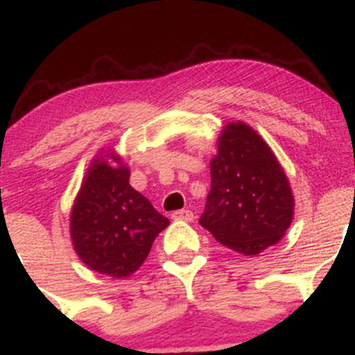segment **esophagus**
Wrapping results in <instances>:
<instances>
[{"label":"esophagus","instance_id":"esophagus-1","mask_svg":"<svg viewBox=\"0 0 355 355\" xmlns=\"http://www.w3.org/2000/svg\"><path fill=\"white\" fill-rule=\"evenodd\" d=\"M172 218L183 220V222H191L193 220V211L191 210H177L172 214Z\"/></svg>","mask_w":355,"mask_h":355}]
</instances>
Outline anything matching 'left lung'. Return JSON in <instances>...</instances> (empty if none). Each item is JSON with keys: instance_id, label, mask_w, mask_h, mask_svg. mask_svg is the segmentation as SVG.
I'll return each instance as SVG.
<instances>
[{"instance_id": "1", "label": "left lung", "mask_w": 355, "mask_h": 355, "mask_svg": "<svg viewBox=\"0 0 355 355\" xmlns=\"http://www.w3.org/2000/svg\"><path fill=\"white\" fill-rule=\"evenodd\" d=\"M210 177L200 225L217 242L257 255L284 237L294 217V195L274 152L255 130L242 121L222 130Z\"/></svg>"}]
</instances>
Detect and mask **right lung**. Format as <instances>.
I'll use <instances>...</instances> for the list:
<instances>
[{"instance_id": "obj_1", "label": "right lung", "mask_w": 355, "mask_h": 355, "mask_svg": "<svg viewBox=\"0 0 355 355\" xmlns=\"http://www.w3.org/2000/svg\"><path fill=\"white\" fill-rule=\"evenodd\" d=\"M108 157L120 164L110 152ZM168 218L130 185V170L103 157L89 165L70 215L75 252L92 270L115 279L132 275L145 262Z\"/></svg>"}]
</instances>
